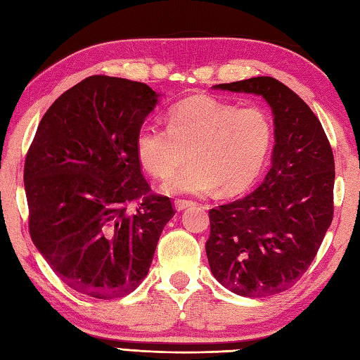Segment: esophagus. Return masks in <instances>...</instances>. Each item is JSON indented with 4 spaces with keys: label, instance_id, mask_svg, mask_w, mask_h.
<instances>
[{
    "label": "esophagus",
    "instance_id": "esophagus-1",
    "mask_svg": "<svg viewBox=\"0 0 360 360\" xmlns=\"http://www.w3.org/2000/svg\"><path fill=\"white\" fill-rule=\"evenodd\" d=\"M190 205H195V202L193 201H187V200H176L174 201V207H176V210H178V212L190 207Z\"/></svg>",
    "mask_w": 360,
    "mask_h": 360
}]
</instances>
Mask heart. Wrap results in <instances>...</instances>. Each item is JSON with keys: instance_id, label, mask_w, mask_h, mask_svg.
I'll return each mask as SVG.
<instances>
[{"instance_id": "obj_1", "label": "heart", "mask_w": 360, "mask_h": 360, "mask_svg": "<svg viewBox=\"0 0 360 360\" xmlns=\"http://www.w3.org/2000/svg\"><path fill=\"white\" fill-rule=\"evenodd\" d=\"M272 143V124L258 106H238L196 96L168 111V128L143 124L136 134V156L145 172L167 178V193L226 195L248 188L262 172Z\"/></svg>"}]
</instances>
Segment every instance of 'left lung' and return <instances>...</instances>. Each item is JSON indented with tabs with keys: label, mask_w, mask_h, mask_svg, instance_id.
Returning a JSON list of instances; mask_svg holds the SVG:
<instances>
[{
	"label": "left lung",
	"mask_w": 360,
	"mask_h": 360,
	"mask_svg": "<svg viewBox=\"0 0 360 360\" xmlns=\"http://www.w3.org/2000/svg\"><path fill=\"white\" fill-rule=\"evenodd\" d=\"M213 89L262 96L274 114L271 168L254 192L209 212L205 252L221 285L269 297L307 272L333 221L334 156L322 124L281 82L254 77Z\"/></svg>",
	"instance_id": "left-lung-1"
}]
</instances>
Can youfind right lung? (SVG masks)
I'll use <instances>...</instances> for the list:
<instances>
[{
	"label": "right lung",
	"instance_id": "right-lung-1",
	"mask_svg": "<svg viewBox=\"0 0 360 360\" xmlns=\"http://www.w3.org/2000/svg\"><path fill=\"white\" fill-rule=\"evenodd\" d=\"M158 103L145 83L93 75L60 96L37 128L25 162L30 238L80 294L133 292L174 215L170 198L151 193L134 147Z\"/></svg>",
	"mask_w": 360,
	"mask_h": 360
}]
</instances>
